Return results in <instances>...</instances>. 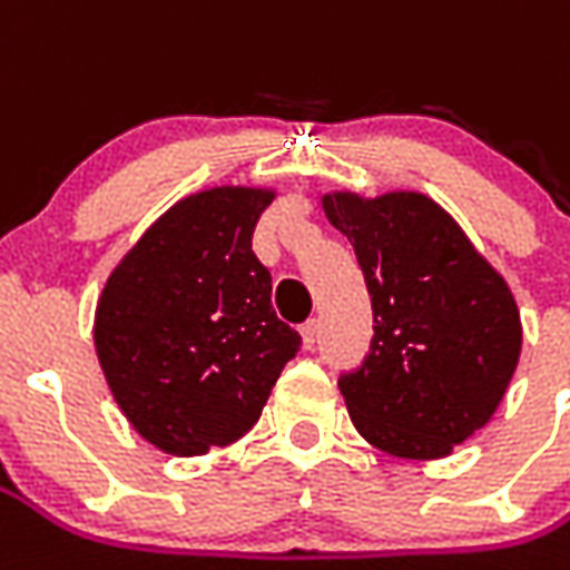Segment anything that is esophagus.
I'll return each instance as SVG.
<instances>
[{
	"instance_id": "34e87169",
	"label": "esophagus",
	"mask_w": 570,
	"mask_h": 570,
	"mask_svg": "<svg viewBox=\"0 0 570 570\" xmlns=\"http://www.w3.org/2000/svg\"><path fill=\"white\" fill-rule=\"evenodd\" d=\"M317 333H321V324H317L314 317L302 324V342H305V348H314V345H317Z\"/></svg>"
}]
</instances>
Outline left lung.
<instances>
[{"label": "left lung", "instance_id": "1", "mask_svg": "<svg viewBox=\"0 0 570 570\" xmlns=\"http://www.w3.org/2000/svg\"><path fill=\"white\" fill-rule=\"evenodd\" d=\"M373 305L364 361L340 373L354 429L407 460L448 456L493 416L521 352L507 281L423 194L324 197Z\"/></svg>", "mask_w": 570, "mask_h": 570}]
</instances>
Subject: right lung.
<instances>
[{
    "instance_id": "right-lung-1",
    "label": "right lung",
    "mask_w": 570,
    "mask_h": 570,
    "mask_svg": "<svg viewBox=\"0 0 570 570\" xmlns=\"http://www.w3.org/2000/svg\"><path fill=\"white\" fill-rule=\"evenodd\" d=\"M268 190L216 188L175 203L110 274L95 348L138 435L175 456L244 438L302 336L272 308L253 253Z\"/></svg>"
}]
</instances>
